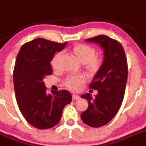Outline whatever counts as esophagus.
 I'll return each instance as SVG.
<instances>
[{"mask_svg": "<svg viewBox=\"0 0 146 146\" xmlns=\"http://www.w3.org/2000/svg\"><path fill=\"white\" fill-rule=\"evenodd\" d=\"M81 97H80L78 95H76V94L72 95V99H73V100H78V99H79Z\"/></svg>", "mask_w": 146, "mask_h": 146, "instance_id": "1", "label": "esophagus"}]
</instances>
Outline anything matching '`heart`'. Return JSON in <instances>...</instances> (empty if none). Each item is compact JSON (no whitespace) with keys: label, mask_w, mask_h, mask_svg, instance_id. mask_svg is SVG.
I'll list each match as a JSON object with an SVG mask.
<instances>
[{"label":"heart","mask_w":146,"mask_h":146,"mask_svg":"<svg viewBox=\"0 0 146 146\" xmlns=\"http://www.w3.org/2000/svg\"><path fill=\"white\" fill-rule=\"evenodd\" d=\"M73 55L78 62L84 65L86 71L90 75H94L102 68L103 64L102 58L96 54V50L92 46L80 44L75 46L72 50ZM62 52L56 53L51 60V65L54 69H58V61ZM86 77L83 75H69L63 81V85L71 91H77L85 83Z\"/></svg>","instance_id":"1"}]
</instances>
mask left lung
I'll use <instances>...</instances> for the list:
<instances>
[{"instance_id":"left-lung-1","label":"left lung","mask_w":146,"mask_h":146,"mask_svg":"<svg viewBox=\"0 0 146 146\" xmlns=\"http://www.w3.org/2000/svg\"><path fill=\"white\" fill-rule=\"evenodd\" d=\"M86 41L100 44L104 49V59L102 68L89 85L97 90L94 98L91 94L81 96L88 102V107L81 113L86 125L99 127L110 122L119 111L125 95L127 80V61L122 44L116 39L99 35Z\"/></svg>"}]
</instances>
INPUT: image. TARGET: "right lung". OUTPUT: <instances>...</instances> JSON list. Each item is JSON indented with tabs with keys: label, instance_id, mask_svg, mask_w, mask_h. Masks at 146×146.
I'll use <instances>...</instances> for the list:
<instances>
[{
	"label": "right lung",
	"instance_id": "add662e5",
	"mask_svg": "<svg viewBox=\"0 0 146 146\" xmlns=\"http://www.w3.org/2000/svg\"><path fill=\"white\" fill-rule=\"evenodd\" d=\"M43 38L23 44L16 57L13 84L18 106L26 120L38 129L51 128L60 122L72 96L66 90L47 94L43 79L52 73L51 62L56 52L66 46Z\"/></svg>",
	"mask_w": 146,
	"mask_h": 146
}]
</instances>
